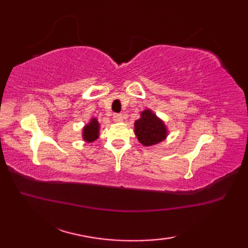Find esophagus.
Returning <instances> with one entry per match:
<instances>
[{
  "instance_id": "esophagus-1",
  "label": "esophagus",
  "mask_w": 248,
  "mask_h": 248,
  "mask_svg": "<svg viewBox=\"0 0 248 248\" xmlns=\"http://www.w3.org/2000/svg\"><path fill=\"white\" fill-rule=\"evenodd\" d=\"M123 115L121 114H114L113 116V120L115 121V123H121L123 121Z\"/></svg>"
}]
</instances>
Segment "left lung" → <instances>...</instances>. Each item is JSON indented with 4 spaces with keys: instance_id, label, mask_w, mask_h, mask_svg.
Wrapping results in <instances>:
<instances>
[{
    "instance_id": "obj_1",
    "label": "left lung",
    "mask_w": 248,
    "mask_h": 248,
    "mask_svg": "<svg viewBox=\"0 0 248 248\" xmlns=\"http://www.w3.org/2000/svg\"><path fill=\"white\" fill-rule=\"evenodd\" d=\"M134 133L141 145L149 147L164 140L168 131L165 124L151 109H145L134 123Z\"/></svg>"
}]
</instances>
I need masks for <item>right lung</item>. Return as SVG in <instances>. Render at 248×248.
<instances>
[{
    "label": "right lung",
    "instance_id": "obj_1",
    "mask_svg": "<svg viewBox=\"0 0 248 248\" xmlns=\"http://www.w3.org/2000/svg\"><path fill=\"white\" fill-rule=\"evenodd\" d=\"M99 129L100 124L98 123L97 118H92L91 121L83 128L82 136L83 140L87 141V143H92L99 138Z\"/></svg>",
    "mask_w": 248,
    "mask_h": 248
}]
</instances>
